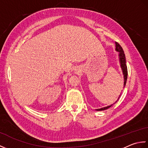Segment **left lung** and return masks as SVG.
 Masks as SVG:
<instances>
[{
  "instance_id": "left-lung-1",
  "label": "left lung",
  "mask_w": 148,
  "mask_h": 148,
  "mask_svg": "<svg viewBox=\"0 0 148 148\" xmlns=\"http://www.w3.org/2000/svg\"><path fill=\"white\" fill-rule=\"evenodd\" d=\"M116 51L119 53V63H120V66H121V70L123 72V77H124V86L123 87L125 88V85H126V83H127V76H128L127 67V64H126V58H125V53H124L123 50V49L121 48V46L116 42ZM120 95H121V94H120ZM120 95L119 96L118 99L119 98V97H120ZM112 106V104L111 106L104 107V108H102L100 109H97L96 110L97 111H103V110H106V109H109V108H111Z\"/></svg>"
}]
</instances>
